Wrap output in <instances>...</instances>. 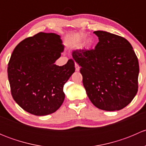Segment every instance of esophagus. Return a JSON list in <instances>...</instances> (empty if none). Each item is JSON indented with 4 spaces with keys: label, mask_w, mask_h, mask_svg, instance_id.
Listing matches in <instances>:
<instances>
[{
    "label": "esophagus",
    "mask_w": 146,
    "mask_h": 146,
    "mask_svg": "<svg viewBox=\"0 0 146 146\" xmlns=\"http://www.w3.org/2000/svg\"><path fill=\"white\" fill-rule=\"evenodd\" d=\"M75 67H76V71H79V70H80V66H78V64H76H76H75Z\"/></svg>",
    "instance_id": "obj_1"
}]
</instances>
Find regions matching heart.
Segmentation results:
<instances>
[{
  "label": "heart",
  "mask_w": 146,
  "mask_h": 146,
  "mask_svg": "<svg viewBox=\"0 0 146 146\" xmlns=\"http://www.w3.org/2000/svg\"><path fill=\"white\" fill-rule=\"evenodd\" d=\"M85 36L84 35H78L77 37L76 38V39H75V42L76 43H80V42H82V41L85 40ZM92 40H90V39H88V41H87V44L88 45H91L92 44Z\"/></svg>",
  "instance_id": "obj_1"
}]
</instances>
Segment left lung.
<instances>
[{
  "mask_svg": "<svg viewBox=\"0 0 146 146\" xmlns=\"http://www.w3.org/2000/svg\"><path fill=\"white\" fill-rule=\"evenodd\" d=\"M99 42L94 49L73 51L80 66L82 83L91 102L105 111L124 108L138 92L139 65L131 44L125 38L95 31Z\"/></svg>",
  "mask_w": 146,
  "mask_h": 146,
  "instance_id": "8db88e82",
  "label": "left lung"
}]
</instances>
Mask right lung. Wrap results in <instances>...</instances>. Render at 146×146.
<instances>
[{"label":"right lung","mask_w":146,"mask_h":146,"mask_svg":"<svg viewBox=\"0 0 146 146\" xmlns=\"http://www.w3.org/2000/svg\"><path fill=\"white\" fill-rule=\"evenodd\" d=\"M61 36L39 32L18 44L10 58L8 80L14 100L36 116L55 112L65 98L64 85L75 72L74 61L54 63L64 51Z\"/></svg>","instance_id":"1"}]
</instances>
